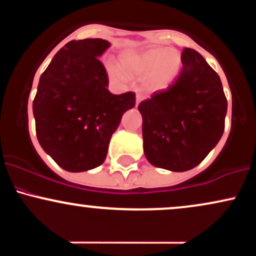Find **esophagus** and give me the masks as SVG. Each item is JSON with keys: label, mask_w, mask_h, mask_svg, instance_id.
<instances>
[{"label": "esophagus", "mask_w": 256, "mask_h": 256, "mask_svg": "<svg viewBox=\"0 0 256 256\" xmlns=\"http://www.w3.org/2000/svg\"><path fill=\"white\" fill-rule=\"evenodd\" d=\"M142 100H143V96L140 95V94H137V95H136V106L140 104V102L142 101Z\"/></svg>", "instance_id": "obj_1"}]
</instances>
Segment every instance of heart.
<instances>
[{"label":"heart","mask_w":256,"mask_h":256,"mask_svg":"<svg viewBox=\"0 0 256 256\" xmlns=\"http://www.w3.org/2000/svg\"><path fill=\"white\" fill-rule=\"evenodd\" d=\"M122 66L108 62L107 71L112 77L126 79L128 74L146 77L152 90H164L178 77L182 67V56L174 49L155 48L142 52H126L122 55Z\"/></svg>","instance_id":"obj_1"}]
</instances>
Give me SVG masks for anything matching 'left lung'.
Instances as JSON below:
<instances>
[{
  "mask_svg": "<svg viewBox=\"0 0 256 256\" xmlns=\"http://www.w3.org/2000/svg\"><path fill=\"white\" fill-rule=\"evenodd\" d=\"M183 70L168 89L140 102L143 150L152 166L194 168L218 144L228 112L222 80L200 52L185 48Z\"/></svg>",
  "mask_w": 256,
  "mask_h": 256,
  "instance_id": "left-lung-1",
  "label": "left lung"
}]
</instances>
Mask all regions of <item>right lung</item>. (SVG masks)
<instances>
[{
  "label": "right lung",
  "mask_w": 256,
  "mask_h": 256,
  "mask_svg": "<svg viewBox=\"0 0 256 256\" xmlns=\"http://www.w3.org/2000/svg\"><path fill=\"white\" fill-rule=\"evenodd\" d=\"M110 46L101 38L64 44L42 73L34 100L36 134L43 150L68 172H84L104 161L112 134L134 94L114 95L98 58Z\"/></svg>",
  "instance_id": "add662e5"
}]
</instances>
